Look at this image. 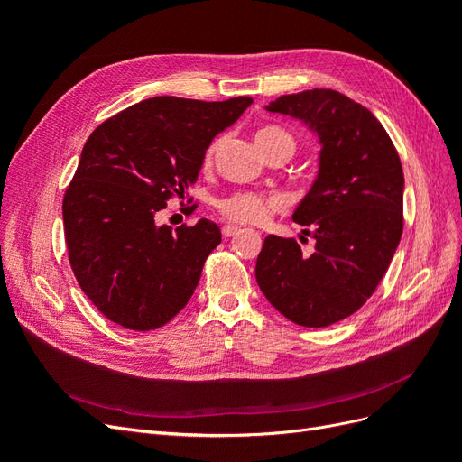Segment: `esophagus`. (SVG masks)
I'll return each instance as SVG.
<instances>
[{"instance_id":"esophagus-1","label":"esophagus","mask_w":462,"mask_h":462,"mask_svg":"<svg viewBox=\"0 0 462 462\" xmlns=\"http://www.w3.org/2000/svg\"><path fill=\"white\" fill-rule=\"evenodd\" d=\"M221 233H223V236H226V239H229V236L239 235V233H241V227H236V226H226V227L221 229Z\"/></svg>"}]
</instances>
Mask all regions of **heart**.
<instances>
[{"mask_svg": "<svg viewBox=\"0 0 462 462\" xmlns=\"http://www.w3.org/2000/svg\"><path fill=\"white\" fill-rule=\"evenodd\" d=\"M256 144L258 148H268L275 144H287L295 148L292 136L275 125H265L256 133ZM221 146V141H214L208 146L204 153V167L209 170L214 165L216 153ZM285 208V200L277 194H258V192H236L233 197L223 199L217 204L219 214L231 223H239V226H260L270 219L272 214L282 212Z\"/></svg>", "mask_w": 462, "mask_h": 462, "instance_id": "1", "label": "heart"}]
</instances>
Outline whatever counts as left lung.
Wrapping results in <instances>:
<instances>
[{"instance_id": "1", "label": "left lung", "mask_w": 462, "mask_h": 462, "mask_svg": "<svg viewBox=\"0 0 462 462\" xmlns=\"http://www.w3.org/2000/svg\"><path fill=\"white\" fill-rule=\"evenodd\" d=\"M265 109L302 123L319 138V170L292 214L316 239L268 235L256 282L273 309L304 328L355 314L385 275L402 235L404 177L399 153L372 111L337 90L287 94ZM304 241V236H300Z\"/></svg>"}]
</instances>
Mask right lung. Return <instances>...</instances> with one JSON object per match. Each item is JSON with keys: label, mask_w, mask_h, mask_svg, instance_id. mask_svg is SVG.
<instances>
[{"label": "right lung", "mask_w": 462, "mask_h": 462, "mask_svg": "<svg viewBox=\"0 0 462 462\" xmlns=\"http://www.w3.org/2000/svg\"><path fill=\"white\" fill-rule=\"evenodd\" d=\"M250 104L156 96L88 136L63 197L65 243L80 289L114 324L158 329L190 300L221 231L209 219L173 231L160 212L185 199L214 136Z\"/></svg>", "instance_id": "1"}]
</instances>
